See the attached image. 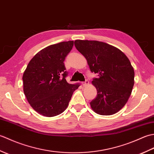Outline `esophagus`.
I'll return each instance as SVG.
<instances>
[{"label": "esophagus", "mask_w": 154, "mask_h": 154, "mask_svg": "<svg viewBox=\"0 0 154 154\" xmlns=\"http://www.w3.org/2000/svg\"><path fill=\"white\" fill-rule=\"evenodd\" d=\"M89 84V81H88V80H86L85 81V82L82 83V85H83V87H86Z\"/></svg>", "instance_id": "obj_1"}]
</instances>
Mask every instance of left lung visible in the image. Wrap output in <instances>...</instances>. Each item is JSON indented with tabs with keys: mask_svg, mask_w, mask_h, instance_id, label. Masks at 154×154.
<instances>
[{
	"mask_svg": "<svg viewBox=\"0 0 154 154\" xmlns=\"http://www.w3.org/2000/svg\"><path fill=\"white\" fill-rule=\"evenodd\" d=\"M75 46L86 58L91 71L99 75L92 84L97 96L90 103L100 115H112L122 109L131 95L134 70L119 48L99 41L75 40Z\"/></svg>",
	"mask_w": 154,
	"mask_h": 154,
	"instance_id": "left-lung-1",
	"label": "left lung"
}]
</instances>
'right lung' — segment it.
Wrapping results in <instances>:
<instances>
[{
	"label": "right lung",
	"instance_id": "obj_1",
	"mask_svg": "<svg viewBox=\"0 0 154 154\" xmlns=\"http://www.w3.org/2000/svg\"><path fill=\"white\" fill-rule=\"evenodd\" d=\"M73 41L42 49L29 62L22 76L23 90L30 106L41 115L53 117L67 109L79 84L67 82L63 61Z\"/></svg>",
	"mask_w": 154,
	"mask_h": 154
}]
</instances>
